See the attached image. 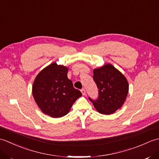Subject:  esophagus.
Masks as SVG:
<instances>
[{
    "mask_svg": "<svg viewBox=\"0 0 159 159\" xmlns=\"http://www.w3.org/2000/svg\"><path fill=\"white\" fill-rule=\"evenodd\" d=\"M80 91H81V92H82V94H83V95H85V93H86V92H85V89H82L81 90H80Z\"/></svg>",
    "mask_w": 159,
    "mask_h": 159,
    "instance_id": "obj_1",
    "label": "esophagus"
}]
</instances>
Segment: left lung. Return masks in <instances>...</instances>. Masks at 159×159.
Returning a JSON list of instances; mask_svg holds the SVG:
<instances>
[{"instance_id":"8db88e82","label":"left lung","mask_w":159,"mask_h":159,"mask_svg":"<svg viewBox=\"0 0 159 159\" xmlns=\"http://www.w3.org/2000/svg\"><path fill=\"white\" fill-rule=\"evenodd\" d=\"M93 79L98 89V97L96 100L90 97L89 99L96 109L109 115L120 109L128 92V83L123 74L112 65L107 64L93 70Z\"/></svg>"}]
</instances>
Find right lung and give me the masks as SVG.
<instances>
[{"mask_svg": "<svg viewBox=\"0 0 159 159\" xmlns=\"http://www.w3.org/2000/svg\"><path fill=\"white\" fill-rule=\"evenodd\" d=\"M67 67L56 63L40 72L33 85V95L39 109L52 117L69 112L74 102L82 96L67 76Z\"/></svg>", "mask_w": 159, "mask_h": 159, "instance_id": "right-lung-1", "label": "right lung"}]
</instances>
